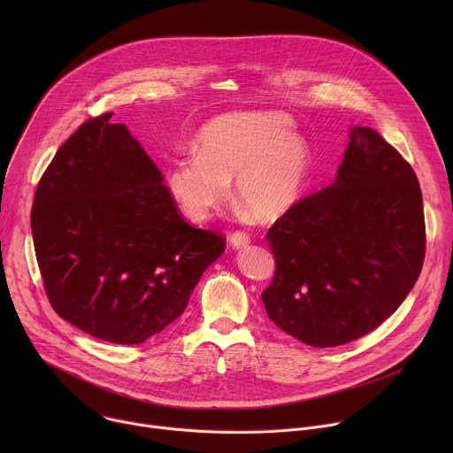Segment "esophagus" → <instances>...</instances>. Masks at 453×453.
<instances>
[{"label": "esophagus", "instance_id": "34e87169", "mask_svg": "<svg viewBox=\"0 0 453 453\" xmlns=\"http://www.w3.org/2000/svg\"><path fill=\"white\" fill-rule=\"evenodd\" d=\"M249 242H250V238L245 234V233H240V231H236V233H233L231 236H229V243H231V247L233 249H245L247 245H249Z\"/></svg>", "mask_w": 453, "mask_h": 453}]
</instances>
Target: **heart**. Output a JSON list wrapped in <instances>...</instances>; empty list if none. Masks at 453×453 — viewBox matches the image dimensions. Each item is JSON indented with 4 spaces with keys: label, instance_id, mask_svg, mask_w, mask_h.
<instances>
[{
    "label": "heart",
    "instance_id": "heart-1",
    "mask_svg": "<svg viewBox=\"0 0 453 453\" xmlns=\"http://www.w3.org/2000/svg\"><path fill=\"white\" fill-rule=\"evenodd\" d=\"M196 156H177L165 170V189L180 215L208 222L231 196L260 222H276L303 199L311 150L278 111L233 112L208 121L193 142Z\"/></svg>",
    "mask_w": 453,
    "mask_h": 453
}]
</instances>
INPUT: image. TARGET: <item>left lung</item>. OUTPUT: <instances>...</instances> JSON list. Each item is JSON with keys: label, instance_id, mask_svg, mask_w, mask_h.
Returning <instances> with one entry per match:
<instances>
[{"label": "left lung", "instance_id": "1", "mask_svg": "<svg viewBox=\"0 0 453 453\" xmlns=\"http://www.w3.org/2000/svg\"><path fill=\"white\" fill-rule=\"evenodd\" d=\"M276 274L269 319L313 348L357 341L389 319L425 257L418 177L374 128L353 125L335 180L267 233Z\"/></svg>", "mask_w": 453, "mask_h": 453}]
</instances>
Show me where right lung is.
I'll use <instances>...</instances> for the list:
<instances>
[{
  "mask_svg": "<svg viewBox=\"0 0 453 453\" xmlns=\"http://www.w3.org/2000/svg\"><path fill=\"white\" fill-rule=\"evenodd\" d=\"M111 116L86 121L57 150L30 224L53 310L96 339L128 346L182 315L226 242L182 220L156 163Z\"/></svg>",
  "mask_w": 453,
  "mask_h": 453,
  "instance_id": "right-lung-1",
  "label": "right lung"
}]
</instances>
